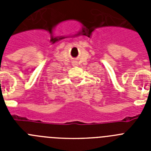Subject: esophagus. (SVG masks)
<instances>
[{
  "label": "esophagus",
  "mask_w": 151,
  "mask_h": 151,
  "mask_svg": "<svg viewBox=\"0 0 151 151\" xmlns=\"http://www.w3.org/2000/svg\"><path fill=\"white\" fill-rule=\"evenodd\" d=\"M73 66H78V63H77V62H73Z\"/></svg>",
  "instance_id": "34e87169"
}]
</instances>
